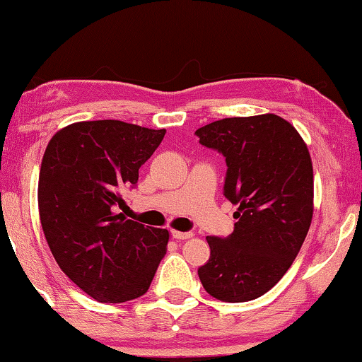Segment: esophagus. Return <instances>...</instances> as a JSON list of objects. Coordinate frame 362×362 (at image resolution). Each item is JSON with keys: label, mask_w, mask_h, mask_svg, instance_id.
Returning a JSON list of instances; mask_svg holds the SVG:
<instances>
[{"label": "esophagus", "mask_w": 362, "mask_h": 362, "mask_svg": "<svg viewBox=\"0 0 362 362\" xmlns=\"http://www.w3.org/2000/svg\"><path fill=\"white\" fill-rule=\"evenodd\" d=\"M171 235H173V238H176V240H187V238L194 237L192 232H177V230H173Z\"/></svg>", "instance_id": "1"}]
</instances>
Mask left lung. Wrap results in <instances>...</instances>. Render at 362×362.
Segmentation results:
<instances>
[{
    "instance_id": "1",
    "label": "left lung",
    "mask_w": 362,
    "mask_h": 362,
    "mask_svg": "<svg viewBox=\"0 0 362 362\" xmlns=\"http://www.w3.org/2000/svg\"><path fill=\"white\" fill-rule=\"evenodd\" d=\"M196 135L225 156L223 196L238 206L232 235L207 237L211 258L199 279L218 300H253L281 281L310 228V153L294 125L276 114L216 120Z\"/></svg>"
}]
</instances>
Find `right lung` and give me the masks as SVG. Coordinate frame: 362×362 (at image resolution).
Here are the masks:
<instances>
[{"instance_id":"1","label":"right lung","mask_w":362,"mask_h":362,"mask_svg":"<svg viewBox=\"0 0 362 362\" xmlns=\"http://www.w3.org/2000/svg\"><path fill=\"white\" fill-rule=\"evenodd\" d=\"M165 134L122 120H85L59 130L45 148L42 230L60 269L98 302L144 296L166 255L168 230L116 212Z\"/></svg>"}]
</instances>
